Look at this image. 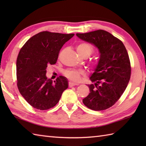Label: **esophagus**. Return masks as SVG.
Segmentation results:
<instances>
[{
	"label": "esophagus",
	"instance_id": "esophagus-1",
	"mask_svg": "<svg viewBox=\"0 0 146 146\" xmlns=\"http://www.w3.org/2000/svg\"><path fill=\"white\" fill-rule=\"evenodd\" d=\"M78 84H77V83H73L72 82H69V86L70 87H72V86H74L75 85H78Z\"/></svg>",
	"mask_w": 146,
	"mask_h": 146
}]
</instances>
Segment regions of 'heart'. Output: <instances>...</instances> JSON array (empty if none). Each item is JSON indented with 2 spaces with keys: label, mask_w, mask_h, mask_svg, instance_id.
<instances>
[{
  "label": "heart",
  "mask_w": 146,
  "mask_h": 146,
  "mask_svg": "<svg viewBox=\"0 0 146 146\" xmlns=\"http://www.w3.org/2000/svg\"><path fill=\"white\" fill-rule=\"evenodd\" d=\"M76 49L78 54L81 56L85 54L90 56L94 51V48L92 46L87 42L80 43L79 44L77 45ZM64 75L71 81L78 82L81 79L82 76L86 75V73L83 70L69 69L64 71Z\"/></svg>",
  "instance_id": "1"
}]
</instances>
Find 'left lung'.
Masks as SVG:
<instances>
[{
	"instance_id": "left-lung-1",
	"label": "left lung",
	"mask_w": 146,
	"mask_h": 146,
	"mask_svg": "<svg viewBox=\"0 0 146 146\" xmlns=\"http://www.w3.org/2000/svg\"><path fill=\"white\" fill-rule=\"evenodd\" d=\"M77 37L94 44L100 52L94 72L90 77V94L83 103L90 109L106 110L113 105L124 92L131 78L129 54L123 42L104 30L76 33Z\"/></svg>"
}]
</instances>
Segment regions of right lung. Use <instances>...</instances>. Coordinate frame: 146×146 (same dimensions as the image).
<instances>
[{
  "label": "right lung",
  "instance_id": "right-lung-1",
  "mask_svg": "<svg viewBox=\"0 0 146 146\" xmlns=\"http://www.w3.org/2000/svg\"><path fill=\"white\" fill-rule=\"evenodd\" d=\"M75 35L42 31L31 37L19 52L17 85L24 99L36 109L48 110L56 105L68 87L66 77L52 82L46 76V68L56 63L64 43Z\"/></svg>",
  "mask_w": 146,
  "mask_h": 146
}]
</instances>
